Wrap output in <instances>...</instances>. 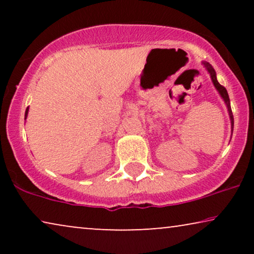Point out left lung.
I'll list each match as a JSON object with an SVG mask.
<instances>
[{
  "mask_svg": "<svg viewBox=\"0 0 254 254\" xmlns=\"http://www.w3.org/2000/svg\"><path fill=\"white\" fill-rule=\"evenodd\" d=\"M202 64L204 65V68L207 69V71L209 72L210 77H211V81L214 83V86L216 88V90L220 93V96L223 98L225 105L228 107V112H229V117H230V121H231V131L234 130V116H232V111H231V106H230V99H229V95H228V91L227 89L224 88V86H222L220 83H218L217 78H216V72H215L214 68L211 67V64H208V62H202Z\"/></svg>",
  "mask_w": 254,
  "mask_h": 254,
  "instance_id": "obj_1",
  "label": "left lung"
}]
</instances>
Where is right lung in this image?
<instances>
[{
	"instance_id": "add662e5",
	"label": "right lung",
	"mask_w": 254,
	"mask_h": 254,
	"mask_svg": "<svg viewBox=\"0 0 254 254\" xmlns=\"http://www.w3.org/2000/svg\"><path fill=\"white\" fill-rule=\"evenodd\" d=\"M27 112H29V107L26 109V112H25V119H26V116H27Z\"/></svg>"
}]
</instances>
